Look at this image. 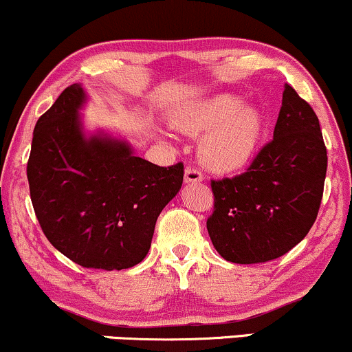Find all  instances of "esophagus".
Instances as JSON below:
<instances>
[{
  "instance_id": "34e87169",
  "label": "esophagus",
  "mask_w": 352,
  "mask_h": 352,
  "mask_svg": "<svg viewBox=\"0 0 352 352\" xmlns=\"http://www.w3.org/2000/svg\"><path fill=\"white\" fill-rule=\"evenodd\" d=\"M201 180H204V175L200 170L193 167L185 168V184H199Z\"/></svg>"
}]
</instances>
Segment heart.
I'll use <instances>...</instances> for the list:
<instances>
[{
    "label": "heart",
    "mask_w": 352,
    "mask_h": 352,
    "mask_svg": "<svg viewBox=\"0 0 352 352\" xmlns=\"http://www.w3.org/2000/svg\"><path fill=\"white\" fill-rule=\"evenodd\" d=\"M172 125L190 137H200L201 165L217 173H232L256 157L265 135V117L235 94H218L179 109Z\"/></svg>",
    "instance_id": "1"
}]
</instances>
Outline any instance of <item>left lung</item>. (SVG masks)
<instances>
[{
  "label": "left lung",
  "mask_w": 352,
  "mask_h": 352,
  "mask_svg": "<svg viewBox=\"0 0 352 352\" xmlns=\"http://www.w3.org/2000/svg\"><path fill=\"white\" fill-rule=\"evenodd\" d=\"M328 153L313 107L285 84L273 140L241 175L212 180L210 240L227 261L265 263L308 235L324 190Z\"/></svg>",
  "instance_id": "8db88e82"
}]
</instances>
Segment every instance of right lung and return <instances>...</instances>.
I'll return each instance as SVG.
<instances>
[{
	"label": "right lung",
	"mask_w": 352,
	"mask_h": 352,
	"mask_svg": "<svg viewBox=\"0 0 352 352\" xmlns=\"http://www.w3.org/2000/svg\"><path fill=\"white\" fill-rule=\"evenodd\" d=\"M80 84L66 87L33 132L28 182L44 235L84 268L125 270L144 260L165 205L179 193L184 164L140 159L125 140L84 135Z\"/></svg>",
	"instance_id": "add662e5"
}]
</instances>
